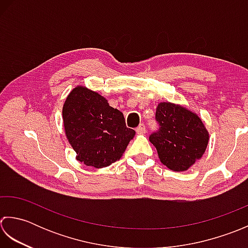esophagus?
<instances>
[{"label":"esophagus","mask_w":248,"mask_h":248,"mask_svg":"<svg viewBox=\"0 0 248 248\" xmlns=\"http://www.w3.org/2000/svg\"><path fill=\"white\" fill-rule=\"evenodd\" d=\"M136 131H137V134H144L146 131L145 128V125L144 124H140L137 128H136Z\"/></svg>","instance_id":"obj_1"}]
</instances>
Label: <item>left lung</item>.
<instances>
[{"mask_svg": "<svg viewBox=\"0 0 248 248\" xmlns=\"http://www.w3.org/2000/svg\"><path fill=\"white\" fill-rule=\"evenodd\" d=\"M155 120L159 127L149 139L165 166L173 171H185L202 157L209 134L198 115L180 105L160 103Z\"/></svg>", "mask_w": 248, "mask_h": 248, "instance_id": "obj_1", "label": "left lung"}]
</instances>
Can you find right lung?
<instances>
[{
  "label": "right lung",
  "instance_id": "right-lung-1",
  "mask_svg": "<svg viewBox=\"0 0 248 248\" xmlns=\"http://www.w3.org/2000/svg\"><path fill=\"white\" fill-rule=\"evenodd\" d=\"M66 137L87 166L104 168L122 157L136 131L126 127L123 113L84 87L75 88L63 106Z\"/></svg>",
  "mask_w": 248,
  "mask_h": 248
}]
</instances>
